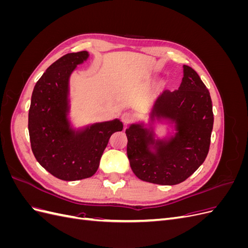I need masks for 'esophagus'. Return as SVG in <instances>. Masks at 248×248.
Here are the masks:
<instances>
[{
    "instance_id": "1",
    "label": "esophagus",
    "mask_w": 248,
    "mask_h": 248,
    "mask_svg": "<svg viewBox=\"0 0 248 248\" xmlns=\"http://www.w3.org/2000/svg\"><path fill=\"white\" fill-rule=\"evenodd\" d=\"M132 119H133V117L130 112H124V114H122V116H121V121L123 122L124 125L129 124L132 121Z\"/></svg>"
}]
</instances>
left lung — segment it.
<instances>
[{
  "label": "left lung",
  "instance_id": "1",
  "mask_svg": "<svg viewBox=\"0 0 248 248\" xmlns=\"http://www.w3.org/2000/svg\"><path fill=\"white\" fill-rule=\"evenodd\" d=\"M156 122L169 125L168 136H156ZM213 122L208 89L191 67L183 65L177 91H163L154 100L148 123L134 122L126 129L127 156L134 175L159 185L185 181L206 159Z\"/></svg>",
  "mask_w": 248,
  "mask_h": 248
}]
</instances>
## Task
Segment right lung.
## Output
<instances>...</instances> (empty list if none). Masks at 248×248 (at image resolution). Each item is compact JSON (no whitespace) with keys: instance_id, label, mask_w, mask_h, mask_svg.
Segmentation results:
<instances>
[{"instance_id":"add662e5","label":"right lung","mask_w":248,"mask_h":248,"mask_svg":"<svg viewBox=\"0 0 248 248\" xmlns=\"http://www.w3.org/2000/svg\"><path fill=\"white\" fill-rule=\"evenodd\" d=\"M86 50L71 52L52 63L34 87L29 110V134L36 160L64 181L92 177L112 133L122 131L119 119L77 128L70 120L69 80Z\"/></svg>"}]
</instances>
